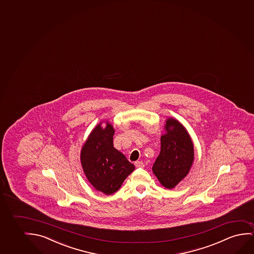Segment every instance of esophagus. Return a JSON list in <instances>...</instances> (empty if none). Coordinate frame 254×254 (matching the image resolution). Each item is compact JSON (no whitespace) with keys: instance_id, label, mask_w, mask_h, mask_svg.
Segmentation results:
<instances>
[{"instance_id":"obj_1","label":"esophagus","mask_w":254,"mask_h":254,"mask_svg":"<svg viewBox=\"0 0 254 254\" xmlns=\"http://www.w3.org/2000/svg\"><path fill=\"white\" fill-rule=\"evenodd\" d=\"M135 166H136V168H138V167H143L144 165H143L142 161H136V162H135Z\"/></svg>"}]
</instances>
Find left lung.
<instances>
[{
  "label": "left lung",
  "instance_id": "left-lung-1",
  "mask_svg": "<svg viewBox=\"0 0 254 254\" xmlns=\"http://www.w3.org/2000/svg\"><path fill=\"white\" fill-rule=\"evenodd\" d=\"M161 136L160 153L152 166L159 182L168 189L174 188L188 174L194 159L192 141L179 121L169 118Z\"/></svg>",
  "mask_w": 254,
  "mask_h": 254
}]
</instances>
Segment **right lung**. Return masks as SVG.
Instances as JSON below:
<instances>
[{"label": "right lung", "instance_id": "obj_1", "mask_svg": "<svg viewBox=\"0 0 254 254\" xmlns=\"http://www.w3.org/2000/svg\"><path fill=\"white\" fill-rule=\"evenodd\" d=\"M100 125L91 131L82 146L81 163L94 188L111 195L119 190L135 166L113 146L112 125L107 123L104 129Z\"/></svg>", "mask_w": 254, "mask_h": 254}]
</instances>
